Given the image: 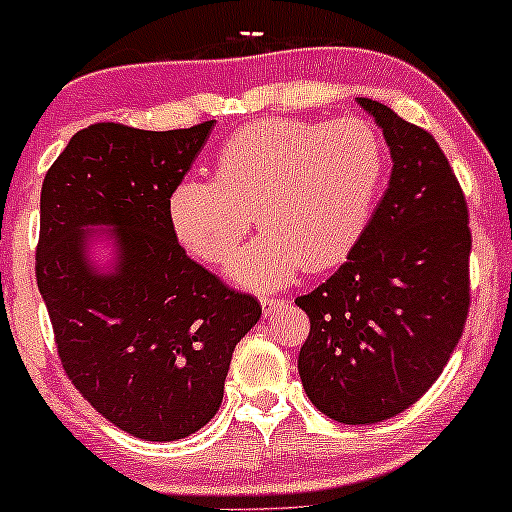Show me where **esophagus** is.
Instances as JSON below:
<instances>
[{"label":"esophagus","instance_id":"1","mask_svg":"<svg viewBox=\"0 0 512 512\" xmlns=\"http://www.w3.org/2000/svg\"><path fill=\"white\" fill-rule=\"evenodd\" d=\"M262 307H265V314H270L275 307H282L287 302V297H270V294H262L260 297Z\"/></svg>","mask_w":512,"mask_h":512}]
</instances>
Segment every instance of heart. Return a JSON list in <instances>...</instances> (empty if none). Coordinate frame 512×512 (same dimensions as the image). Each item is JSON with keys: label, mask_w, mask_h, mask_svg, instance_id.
Listing matches in <instances>:
<instances>
[{"label": "heart", "mask_w": 512, "mask_h": 512, "mask_svg": "<svg viewBox=\"0 0 512 512\" xmlns=\"http://www.w3.org/2000/svg\"><path fill=\"white\" fill-rule=\"evenodd\" d=\"M386 143L366 118L260 121L218 156V178L185 175L168 198L180 245L223 265L257 223L260 237L230 262L232 280L272 289L304 265L342 262L371 223L386 178Z\"/></svg>", "instance_id": "obj_1"}]
</instances>
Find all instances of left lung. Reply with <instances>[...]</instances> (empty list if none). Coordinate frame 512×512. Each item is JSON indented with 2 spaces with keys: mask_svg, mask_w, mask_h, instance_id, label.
<instances>
[{
  "mask_svg": "<svg viewBox=\"0 0 512 512\" xmlns=\"http://www.w3.org/2000/svg\"><path fill=\"white\" fill-rule=\"evenodd\" d=\"M391 148L389 188L347 262L297 297L309 314L299 376L339 423H376L416 404L451 359L471 309L468 203L426 128L359 98Z\"/></svg>",
  "mask_w": 512,
  "mask_h": 512,
  "instance_id": "1",
  "label": "left lung"
}]
</instances>
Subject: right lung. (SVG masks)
Segmentation results:
<instances>
[{"label":"right lung","mask_w":512,"mask_h":512,"mask_svg":"<svg viewBox=\"0 0 512 512\" xmlns=\"http://www.w3.org/2000/svg\"><path fill=\"white\" fill-rule=\"evenodd\" d=\"M213 126L94 123L41 185L34 270L61 366L98 414L143 441H178L215 416L232 352L262 314L255 294L190 260L170 227V193ZM86 224L117 227L113 276L85 262Z\"/></svg>","instance_id":"right-lung-1"}]
</instances>
